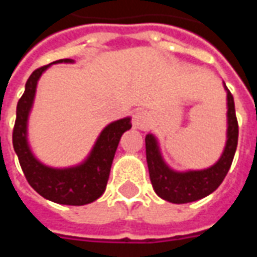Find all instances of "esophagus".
<instances>
[{
	"label": "esophagus",
	"mask_w": 257,
	"mask_h": 257,
	"mask_svg": "<svg viewBox=\"0 0 257 257\" xmlns=\"http://www.w3.org/2000/svg\"><path fill=\"white\" fill-rule=\"evenodd\" d=\"M132 122L134 126L138 129H147L149 126V115L143 110H136L132 115Z\"/></svg>",
	"instance_id": "34e87169"
}]
</instances>
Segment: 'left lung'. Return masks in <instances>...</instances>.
I'll list each match as a JSON object with an SVG mask.
<instances>
[{"mask_svg": "<svg viewBox=\"0 0 257 257\" xmlns=\"http://www.w3.org/2000/svg\"><path fill=\"white\" fill-rule=\"evenodd\" d=\"M227 104H228V111H227L228 139H227L226 149L220 160L213 167L205 171L186 173L173 172L162 161L154 136L153 135L146 136V158L150 172L151 184L162 199H167L173 204L193 202L213 193L224 180L228 169L231 167L238 145V121L235 115V106H234V97L228 89H227Z\"/></svg>", "mask_w": 257, "mask_h": 257, "instance_id": "obj_1", "label": "left lung"}]
</instances>
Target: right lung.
I'll list each match as a JSON object with an SVG mask.
<instances>
[{"instance_id": "obj_1", "label": "right lung", "mask_w": 257, "mask_h": 257, "mask_svg": "<svg viewBox=\"0 0 257 257\" xmlns=\"http://www.w3.org/2000/svg\"><path fill=\"white\" fill-rule=\"evenodd\" d=\"M62 62L68 63L73 60L60 59L53 63ZM48 66L49 64L33 71L26 82L25 93L18 101L16 121L12 132L14 149L29 184L44 198L63 205L89 204L104 193L119 139L125 131L132 128V122L131 118H123L106 126L96 142L89 158L79 167L52 169L42 165L33 157L27 146L26 125L36 93L37 81Z\"/></svg>"}]
</instances>
